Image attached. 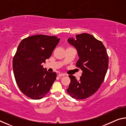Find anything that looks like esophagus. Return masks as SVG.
I'll use <instances>...</instances> for the list:
<instances>
[{
    "label": "esophagus",
    "instance_id": "34e87169",
    "mask_svg": "<svg viewBox=\"0 0 126 126\" xmlns=\"http://www.w3.org/2000/svg\"><path fill=\"white\" fill-rule=\"evenodd\" d=\"M66 75L65 74H64V73H60L58 74V76L59 77H63V76H65Z\"/></svg>",
    "mask_w": 126,
    "mask_h": 126
}]
</instances>
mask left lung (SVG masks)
Segmentation results:
<instances>
[{
    "label": "left lung",
    "mask_w": 126,
    "mask_h": 126,
    "mask_svg": "<svg viewBox=\"0 0 126 126\" xmlns=\"http://www.w3.org/2000/svg\"><path fill=\"white\" fill-rule=\"evenodd\" d=\"M68 41L77 50L79 57L76 67L82 70L79 80L75 76L71 78L67 93L74 99H83L95 93L101 86L108 67L109 58L102 42L88 33L76 35V39Z\"/></svg>",
    "instance_id": "left-lung-1"
}]
</instances>
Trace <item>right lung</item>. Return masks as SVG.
<instances>
[{"mask_svg": "<svg viewBox=\"0 0 126 126\" xmlns=\"http://www.w3.org/2000/svg\"><path fill=\"white\" fill-rule=\"evenodd\" d=\"M60 39L35 35L23 39L13 59L14 77L20 91L33 99L43 98L50 91L57 74L48 72L42 63L50 58Z\"/></svg>", "mask_w": 126, "mask_h": 126, "instance_id": "add662e5", "label": "right lung"}]
</instances>
